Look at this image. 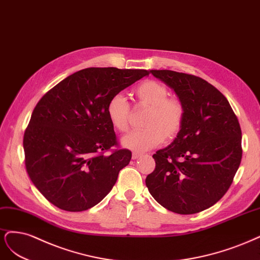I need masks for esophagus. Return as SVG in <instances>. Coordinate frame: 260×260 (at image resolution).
<instances>
[{
  "label": "esophagus",
  "instance_id": "34e87169",
  "mask_svg": "<svg viewBox=\"0 0 260 260\" xmlns=\"http://www.w3.org/2000/svg\"><path fill=\"white\" fill-rule=\"evenodd\" d=\"M141 156V154L140 153H138V152H134L133 153V155H132V157H133V160H137L138 157H140Z\"/></svg>",
  "mask_w": 260,
  "mask_h": 260
}]
</instances>
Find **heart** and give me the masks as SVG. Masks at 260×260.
Returning <instances> with one entry per match:
<instances>
[{"mask_svg": "<svg viewBox=\"0 0 260 260\" xmlns=\"http://www.w3.org/2000/svg\"><path fill=\"white\" fill-rule=\"evenodd\" d=\"M138 106L146 108L142 120L144 129L134 131L121 139L123 147L136 152H145L164 141L173 140L179 133L185 107L178 98L169 97V90L154 80L141 82L134 89ZM107 115L112 126L121 133L129 127V104L121 94L112 96L107 104Z\"/></svg>", "mask_w": 260, "mask_h": 260, "instance_id": "obj_1", "label": "heart"}]
</instances>
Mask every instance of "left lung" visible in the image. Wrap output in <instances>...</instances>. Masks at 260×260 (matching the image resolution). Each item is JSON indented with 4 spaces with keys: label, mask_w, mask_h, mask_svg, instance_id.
Returning <instances> with one entry per match:
<instances>
[{
    "label": "left lung",
    "mask_w": 260,
    "mask_h": 260,
    "mask_svg": "<svg viewBox=\"0 0 260 260\" xmlns=\"http://www.w3.org/2000/svg\"><path fill=\"white\" fill-rule=\"evenodd\" d=\"M185 107L182 126L171 145L153 154L146 186L169 211L190 215L213 206L231 186L242 158L237 115L220 91L196 75L150 70Z\"/></svg>",
    "instance_id": "obj_1"
}]
</instances>
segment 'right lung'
I'll return each mask as SVG.
<instances>
[{
    "label": "right lung",
    "instance_id": "right-lung-1",
    "mask_svg": "<svg viewBox=\"0 0 260 260\" xmlns=\"http://www.w3.org/2000/svg\"><path fill=\"white\" fill-rule=\"evenodd\" d=\"M149 75L147 70L87 68L58 83L41 98L23 136L29 177L49 202L68 212L95 206L128 165L107 115L112 96Z\"/></svg>",
    "mask_w": 260,
    "mask_h": 260
}]
</instances>
